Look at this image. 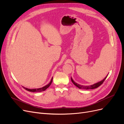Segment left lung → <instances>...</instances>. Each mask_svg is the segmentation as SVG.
Listing matches in <instances>:
<instances>
[{"label":"left lung","mask_w":124,"mask_h":124,"mask_svg":"<svg viewBox=\"0 0 124 124\" xmlns=\"http://www.w3.org/2000/svg\"><path fill=\"white\" fill-rule=\"evenodd\" d=\"M108 74L107 75V76L105 77L102 80H101L98 82H97V83H96L95 84H93V85H87V86H84V85H80L78 84L77 83H76L72 79V78L71 77V81H72V83H73V84L76 86L77 87H78V88L80 89H95V88H96L97 87H98L99 86H100L101 84H102L103 83V82L104 81V80L106 79L107 77H108Z\"/></svg>","instance_id":"obj_1"}]
</instances>
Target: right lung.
Listing matches in <instances>:
<instances>
[{
    "label": "right lung",
    "instance_id": "obj_1",
    "mask_svg": "<svg viewBox=\"0 0 124 124\" xmlns=\"http://www.w3.org/2000/svg\"><path fill=\"white\" fill-rule=\"evenodd\" d=\"M52 81H53V78H52V79L50 81V82L49 83H48L47 85H46L43 86V87H41V88H33V89H29L27 88H26V87H24V88H25L26 90H27V91H29V92H43L45 90H46L49 86L51 85Z\"/></svg>",
    "mask_w": 124,
    "mask_h": 124
}]
</instances>
